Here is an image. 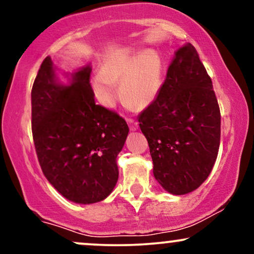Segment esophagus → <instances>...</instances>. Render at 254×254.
<instances>
[{
    "instance_id": "1",
    "label": "esophagus",
    "mask_w": 254,
    "mask_h": 254,
    "mask_svg": "<svg viewBox=\"0 0 254 254\" xmlns=\"http://www.w3.org/2000/svg\"><path fill=\"white\" fill-rule=\"evenodd\" d=\"M127 124H129L131 131H136L138 129V123L136 121H133V119H127Z\"/></svg>"
}]
</instances>
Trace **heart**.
<instances>
[{
    "instance_id": "heart-1",
    "label": "heart",
    "mask_w": 254,
    "mask_h": 254,
    "mask_svg": "<svg viewBox=\"0 0 254 254\" xmlns=\"http://www.w3.org/2000/svg\"><path fill=\"white\" fill-rule=\"evenodd\" d=\"M164 62L150 49L111 55L104 61L100 72L90 81L93 94L105 109H112L119 98L117 82L122 95L132 106L145 109L155 100L162 84Z\"/></svg>"
}]
</instances>
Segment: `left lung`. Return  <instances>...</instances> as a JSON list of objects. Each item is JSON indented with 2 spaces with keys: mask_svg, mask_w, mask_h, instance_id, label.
I'll use <instances>...</instances> for the list:
<instances>
[{
  "mask_svg": "<svg viewBox=\"0 0 254 254\" xmlns=\"http://www.w3.org/2000/svg\"><path fill=\"white\" fill-rule=\"evenodd\" d=\"M137 119L157 183L177 196L199 188L216 161L221 115L211 78L192 44L178 49L156 99Z\"/></svg>",
  "mask_w": 254,
  "mask_h": 254,
  "instance_id": "8db88e82",
  "label": "left lung"
}]
</instances>
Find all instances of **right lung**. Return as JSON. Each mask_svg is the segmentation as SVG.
Returning <instances> with one entry per match:
<instances>
[{
  "mask_svg": "<svg viewBox=\"0 0 254 254\" xmlns=\"http://www.w3.org/2000/svg\"><path fill=\"white\" fill-rule=\"evenodd\" d=\"M43 61L31 93L32 133L44 176L64 198L93 204L109 197L118 180L117 156L129 127L95 104L90 64L74 72Z\"/></svg>",
  "mask_w": 254,
  "mask_h": 254,
  "instance_id": "right-lung-1",
  "label": "right lung"
}]
</instances>
